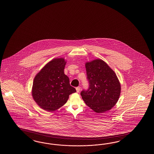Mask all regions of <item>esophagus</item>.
Returning <instances> with one entry per match:
<instances>
[{
    "mask_svg": "<svg viewBox=\"0 0 154 154\" xmlns=\"http://www.w3.org/2000/svg\"><path fill=\"white\" fill-rule=\"evenodd\" d=\"M80 86L76 88V90L77 92H79L80 91Z\"/></svg>",
    "mask_w": 154,
    "mask_h": 154,
    "instance_id": "obj_1",
    "label": "esophagus"
}]
</instances>
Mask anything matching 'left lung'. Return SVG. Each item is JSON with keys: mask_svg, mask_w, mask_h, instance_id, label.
Returning <instances> with one entry per match:
<instances>
[{"mask_svg": "<svg viewBox=\"0 0 154 154\" xmlns=\"http://www.w3.org/2000/svg\"><path fill=\"white\" fill-rule=\"evenodd\" d=\"M89 88L81 92L86 105L102 113L114 107L119 98L121 86L115 72L102 59L85 63Z\"/></svg>", "mask_w": 154, "mask_h": 154, "instance_id": "left-lung-1", "label": "left lung"}]
</instances>
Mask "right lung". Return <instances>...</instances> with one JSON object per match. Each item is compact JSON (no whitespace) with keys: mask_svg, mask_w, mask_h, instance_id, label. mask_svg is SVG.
<instances>
[{"mask_svg":"<svg viewBox=\"0 0 154 154\" xmlns=\"http://www.w3.org/2000/svg\"><path fill=\"white\" fill-rule=\"evenodd\" d=\"M63 58H57L43 67L33 82L32 96L39 107L53 112L62 107L69 96L76 92L64 72L66 64Z\"/></svg>","mask_w":154,"mask_h":154,"instance_id":"obj_1","label":"right lung"}]
</instances>
